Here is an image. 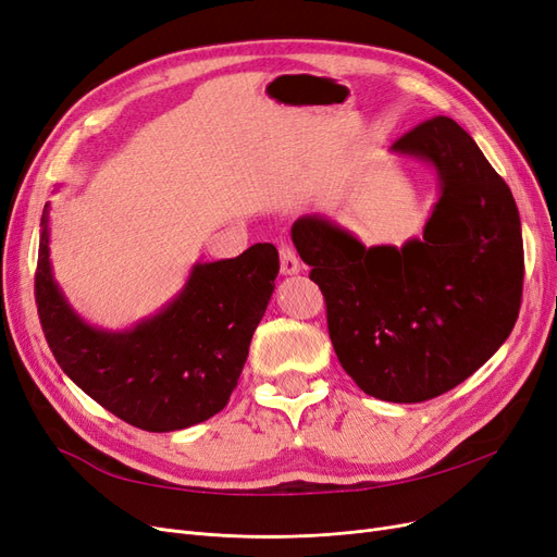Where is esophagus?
<instances>
[{"label":"esophagus","instance_id":"obj_1","mask_svg":"<svg viewBox=\"0 0 557 557\" xmlns=\"http://www.w3.org/2000/svg\"><path fill=\"white\" fill-rule=\"evenodd\" d=\"M278 256H281V274H283V276H295V274H299L301 264H299V258H297V253L293 251L290 246L281 244Z\"/></svg>","mask_w":557,"mask_h":557}]
</instances>
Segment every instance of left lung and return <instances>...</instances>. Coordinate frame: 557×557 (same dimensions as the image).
Segmentation results:
<instances>
[{
    "label": "left lung",
    "instance_id": "obj_1",
    "mask_svg": "<svg viewBox=\"0 0 557 557\" xmlns=\"http://www.w3.org/2000/svg\"><path fill=\"white\" fill-rule=\"evenodd\" d=\"M392 154L435 172L424 235L367 248L324 214H306L293 242L327 301L343 371L369 396L421 403L461 385L511 334L523 290L521 219L505 180L449 117L419 124Z\"/></svg>",
    "mask_w": 557,
    "mask_h": 557
}]
</instances>
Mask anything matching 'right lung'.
Wrapping results in <instances>:
<instances>
[{
  "label": "right lung",
  "mask_w": 557,
  "mask_h": 557,
  "mask_svg": "<svg viewBox=\"0 0 557 557\" xmlns=\"http://www.w3.org/2000/svg\"><path fill=\"white\" fill-rule=\"evenodd\" d=\"M276 274V246L253 244L237 258L196 262L182 290L133 327H96L54 281L48 202L34 290L50 350L75 385L126 424L168 433L225 408Z\"/></svg>",
  "instance_id": "1"
}]
</instances>
